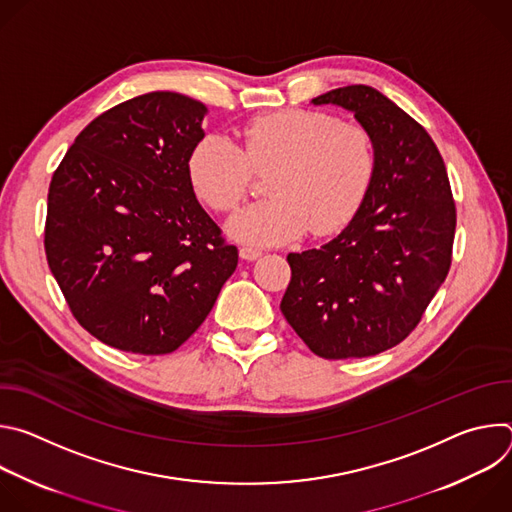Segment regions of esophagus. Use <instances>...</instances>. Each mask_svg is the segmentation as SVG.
I'll return each instance as SVG.
<instances>
[{"label":"esophagus","mask_w":512,"mask_h":512,"mask_svg":"<svg viewBox=\"0 0 512 512\" xmlns=\"http://www.w3.org/2000/svg\"><path fill=\"white\" fill-rule=\"evenodd\" d=\"M239 255H241L245 261H253V259L261 257V249H255V247H241V249H239Z\"/></svg>","instance_id":"1"}]
</instances>
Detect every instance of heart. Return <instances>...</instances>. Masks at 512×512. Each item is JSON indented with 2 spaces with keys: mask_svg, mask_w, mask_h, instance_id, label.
Listing matches in <instances>:
<instances>
[{
  "mask_svg": "<svg viewBox=\"0 0 512 512\" xmlns=\"http://www.w3.org/2000/svg\"><path fill=\"white\" fill-rule=\"evenodd\" d=\"M241 148L221 135L202 137L188 158V178L214 212H233L249 196L253 172H271L265 202L239 212L229 233L253 245H279L338 233L350 223L375 174L369 129L324 111L285 109L251 119Z\"/></svg>",
  "mask_w": 512,
  "mask_h": 512,
  "instance_id": "heart-1",
  "label": "heart"
}]
</instances>
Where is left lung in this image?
<instances>
[{
    "mask_svg": "<svg viewBox=\"0 0 512 512\" xmlns=\"http://www.w3.org/2000/svg\"><path fill=\"white\" fill-rule=\"evenodd\" d=\"M314 105L352 111L375 141V174L348 227L320 249L289 253L281 314L328 360L375 356L419 324L452 265L456 204L440 150L391 99L367 85Z\"/></svg>",
    "mask_w": 512,
    "mask_h": 512,
    "instance_id": "1",
    "label": "left lung"
}]
</instances>
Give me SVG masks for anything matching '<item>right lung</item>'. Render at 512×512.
<instances>
[{
  "instance_id": "add662e5",
  "label": "right lung",
  "mask_w": 512,
  "mask_h": 512,
  "mask_svg": "<svg viewBox=\"0 0 512 512\" xmlns=\"http://www.w3.org/2000/svg\"><path fill=\"white\" fill-rule=\"evenodd\" d=\"M206 107L154 91L93 119L48 188L44 249L77 322L103 344L168 354L239 261L188 178Z\"/></svg>"
}]
</instances>
